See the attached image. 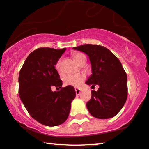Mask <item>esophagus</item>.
I'll list each match as a JSON object with an SVG mask.
<instances>
[{
  "instance_id": "obj_1",
  "label": "esophagus",
  "mask_w": 149,
  "mask_h": 149,
  "mask_svg": "<svg viewBox=\"0 0 149 149\" xmlns=\"http://www.w3.org/2000/svg\"><path fill=\"white\" fill-rule=\"evenodd\" d=\"M75 91H76V94L79 95L81 93V89L79 88H75Z\"/></svg>"
}]
</instances>
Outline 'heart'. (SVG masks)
<instances>
[{
    "label": "heart",
    "instance_id": "heart-1",
    "mask_svg": "<svg viewBox=\"0 0 149 149\" xmlns=\"http://www.w3.org/2000/svg\"><path fill=\"white\" fill-rule=\"evenodd\" d=\"M85 55L81 53H77L73 55V59L77 64H79L83 58H85ZM57 70L60 72V62H58L56 64ZM85 79L84 74H70L66 75L64 78V82L66 85H70L73 87H79Z\"/></svg>",
    "mask_w": 149,
    "mask_h": 149
}]
</instances>
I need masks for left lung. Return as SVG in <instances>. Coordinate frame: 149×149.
I'll list each match as a JSON object with an SVG mask.
<instances>
[{"label": "left lung", "instance_id": "1", "mask_svg": "<svg viewBox=\"0 0 149 149\" xmlns=\"http://www.w3.org/2000/svg\"><path fill=\"white\" fill-rule=\"evenodd\" d=\"M72 49L89 56L92 74L85 83L91 87L99 85L98 90L91 91V98L86 104L89 113L100 119L115 117L127 97V77L121 62L100 45L86 44Z\"/></svg>", "mask_w": 149, "mask_h": 149}]
</instances>
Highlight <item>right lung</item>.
I'll return each instance as SVG.
<instances>
[{
  "instance_id": "right-lung-1",
  "label": "right lung",
  "mask_w": 149,
  "mask_h": 149,
  "mask_svg": "<svg viewBox=\"0 0 149 149\" xmlns=\"http://www.w3.org/2000/svg\"><path fill=\"white\" fill-rule=\"evenodd\" d=\"M66 49L42 47L27 57L19 74L20 99L31 117L46 126L64 123L76 96L73 86L62 87V81L55 68ZM56 86L60 91L52 92Z\"/></svg>"
}]
</instances>
